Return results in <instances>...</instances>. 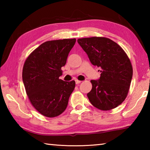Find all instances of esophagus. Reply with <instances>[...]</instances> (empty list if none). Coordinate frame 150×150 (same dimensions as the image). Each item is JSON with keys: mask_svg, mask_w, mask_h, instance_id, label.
<instances>
[{"mask_svg": "<svg viewBox=\"0 0 150 150\" xmlns=\"http://www.w3.org/2000/svg\"><path fill=\"white\" fill-rule=\"evenodd\" d=\"M81 81H79L77 79L75 80V83H76V84H79V83H81Z\"/></svg>", "mask_w": 150, "mask_h": 150, "instance_id": "obj_1", "label": "esophagus"}]
</instances>
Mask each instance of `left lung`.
Masks as SVG:
<instances>
[{
  "label": "left lung",
  "mask_w": 150,
  "mask_h": 150,
  "mask_svg": "<svg viewBox=\"0 0 150 150\" xmlns=\"http://www.w3.org/2000/svg\"><path fill=\"white\" fill-rule=\"evenodd\" d=\"M77 42L91 63L101 69L99 79L91 81L93 87L87 93L88 100L102 110L117 107L126 98L132 78L128 55L120 45L106 38H85Z\"/></svg>",
  "instance_id": "1"
}]
</instances>
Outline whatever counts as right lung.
<instances>
[{"label":"right lung","instance_id":"1","mask_svg":"<svg viewBox=\"0 0 150 150\" xmlns=\"http://www.w3.org/2000/svg\"><path fill=\"white\" fill-rule=\"evenodd\" d=\"M75 42V38L45 42L25 61L22 80L26 94L32 106L46 117H55L65 111L75 88V81L59 77Z\"/></svg>","mask_w":150,"mask_h":150}]
</instances>
